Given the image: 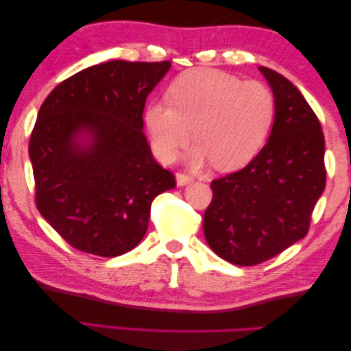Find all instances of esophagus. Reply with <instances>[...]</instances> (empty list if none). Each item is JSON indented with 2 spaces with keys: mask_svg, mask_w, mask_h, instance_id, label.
Segmentation results:
<instances>
[{
  "mask_svg": "<svg viewBox=\"0 0 351 351\" xmlns=\"http://www.w3.org/2000/svg\"><path fill=\"white\" fill-rule=\"evenodd\" d=\"M176 179H177V185L183 186V185H188V183H191L194 179L189 174H185V172H177L176 174Z\"/></svg>",
  "mask_w": 351,
  "mask_h": 351,
  "instance_id": "esophagus-1",
  "label": "esophagus"
}]
</instances>
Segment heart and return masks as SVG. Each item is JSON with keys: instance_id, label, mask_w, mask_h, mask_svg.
I'll use <instances>...</instances> for the list:
<instances>
[{"instance_id": "heart-1", "label": "heart", "mask_w": 351, "mask_h": 351, "mask_svg": "<svg viewBox=\"0 0 351 351\" xmlns=\"http://www.w3.org/2000/svg\"><path fill=\"white\" fill-rule=\"evenodd\" d=\"M169 102H151L145 121L157 158L171 163L193 140L191 163L210 160L219 171L238 169L266 143L275 96L261 80H243L215 68L182 73L168 88Z\"/></svg>"}]
</instances>
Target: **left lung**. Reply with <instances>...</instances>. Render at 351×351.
Wrapping results in <instances>:
<instances>
[{
    "instance_id": "obj_1",
    "label": "left lung",
    "mask_w": 351,
    "mask_h": 351,
    "mask_svg": "<svg viewBox=\"0 0 351 351\" xmlns=\"http://www.w3.org/2000/svg\"><path fill=\"white\" fill-rule=\"evenodd\" d=\"M275 96V119L264 147L243 169L211 182L204 215L211 250L237 266H255L306 237L326 183L325 138L294 84L260 66Z\"/></svg>"
}]
</instances>
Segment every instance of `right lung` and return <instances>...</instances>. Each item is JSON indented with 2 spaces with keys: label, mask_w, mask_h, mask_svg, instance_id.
<instances>
[{
  "label": "right lung",
  "mask_w": 351,
  "mask_h": 351,
  "mask_svg": "<svg viewBox=\"0 0 351 351\" xmlns=\"http://www.w3.org/2000/svg\"><path fill=\"white\" fill-rule=\"evenodd\" d=\"M171 68L110 60L60 82L29 140L36 205L74 249L119 256L145 237L151 204L176 186L143 134L146 97Z\"/></svg>",
  "instance_id": "obj_1"
}]
</instances>
